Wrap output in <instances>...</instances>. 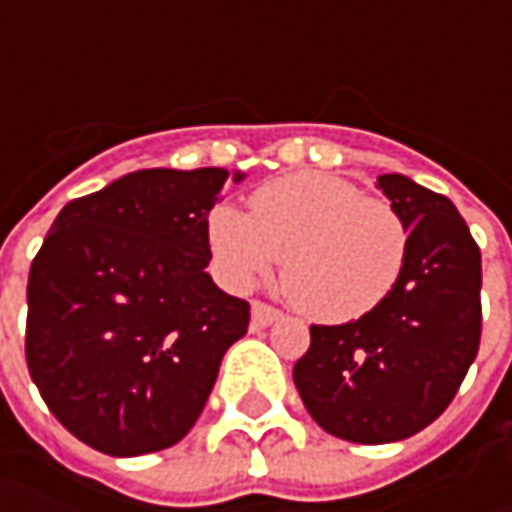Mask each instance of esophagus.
I'll return each instance as SVG.
<instances>
[{
	"label": "esophagus",
	"mask_w": 512,
	"mask_h": 512,
	"mask_svg": "<svg viewBox=\"0 0 512 512\" xmlns=\"http://www.w3.org/2000/svg\"><path fill=\"white\" fill-rule=\"evenodd\" d=\"M279 319H282V310L265 305V302H253V307H250V325L256 327V330L259 327H270Z\"/></svg>",
	"instance_id": "34e87169"
}]
</instances>
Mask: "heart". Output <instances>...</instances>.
Returning a JSON list of instances; mask_svg holds the SVG:
<instances>
[{
    "label": "heart",
    "mask_w": 512,
    "mask_h": 512,
    "mask_svg": "<svg viewBox=\"0 0 512 512\" xmlns=\"http://www.w3.org/2000/svg\"><path fill=\"white\" fill-rule=\"evenodd\" d=\"M207 247L222 282L250 290L282 259L293 302L319 322H353L393 293L410 253V227L379 196L333 173L302 170L256 187L250 213L216 205Z\"/></svg>",
    "instance_id": "b5f03b06"
}]
</instances>
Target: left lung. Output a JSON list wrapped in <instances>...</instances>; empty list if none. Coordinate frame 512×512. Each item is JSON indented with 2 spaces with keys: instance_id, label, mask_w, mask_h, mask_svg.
Wrapping results in <instances>:
<instances>
[{
  "instance_id": "left-lung-1",
  "label": "left lung",
  "mask_w": 512,
  "mask_h": 512,
  "mask_svg": "<svg viewBox=\"0 0 512 512\" xmlns=\"http://www.w3.org/2000/svg\"><path fill=\"white\" fill-rule=\"evenodd\" d=\"M379 187L410 227L393 293L344 325H313L293 367L307 413L356 444L407 439L453 402L482 339V253L456 205L402 173Z\"/></svg>"
}]
</instances>
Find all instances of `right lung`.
Returning <instances> with one entry per match:
<instances>
[{"mask_svg": "<svg viewBox=\"0 0 512 512\" xmlns=\"http://www.w3.org/2000/svg\"><path fill=\"white\" fill-rule=\"evenodd\" d=\"M227 176L128 173L62 207L30 265V379L50 413L99 453L142 456L182 442L225 350L247 333L250 305L205 273L207 213Z\"/></svg>", "mask_w": 512, "mask_h": 512, "instance_id": "1", "label": "right lung"}]
</instances>
